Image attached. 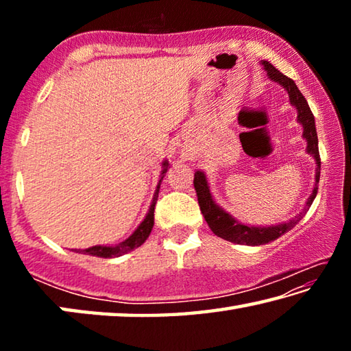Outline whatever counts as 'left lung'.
Wrapping results in <instances>:
<instances>
[{"label": "left lung", "instance_id": "left-lung-1", "mask_svg": "<svg viewBox=\"0 0 351 351\" xmlns=\"http://www.w3.org/2000/svg\"><path fill=\"white\" fill-rule=\"evenodd\" d=\"M265 69L268 71V75L271 80H274L288 91L289 102L295 106L297 110V121H299L302 125H304V138L308 142L306 150L313 158L316 159L317 169H316V184H314L313 193L308 198L304 212H300L294 219H291L288 223L277 224V226H269V228H255V226H246L241 224L234 219L229 213H226L221 207L215 204V201L212 199L209 186H207L206 176L203 171H197L195 173L193 186L197 190L198 197V204L201 213H203L207 224L212 229V232L221 237V239L228 240L230 243H237V245H247V246H258V245H266V243L277 240L278 237L287 234L289 229H293L294 226L300 221L302 217L305 215L310 209L314 198L317 195V184L320 178V156H319V145H317V133H316V125H314V116L308 106L306 99L304 94L300 93L299 88L294 83L293 79H289L280 71L276 69L269 62H263Z\"/></svg>", "mask_w": 351, "mask_h": 351}]
</instances>
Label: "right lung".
I'll use <instances>...</instances> for the list:
<instances>
[{"mask_svg": "<svg viewBox=\"0 0 351 351\" xmlns=\"http://www.w3.org/2000/svg\"><path fill=\"white\" fill-rule=\"evenodd\" d=\"M164 170L161 173V180H159V184L156 187V192L153 195V201H152V206H150V210H148L147 217L144 218V221L139 224V228L134 230V232L128 237L125 241L119 243L117 246H93V247H88V249H83L80 251L82 254H86V255H94V257H102V258H112V257H121V255L127 254L130 251H133V249L139 247L142 243H144L148 235H150L152 229H153V224H154V206H156V201H158V193H159V186H161V181L164 178V173L167 171V162H164Z\"/></svg>", "mask_w": 351, "mask_h": 351, "instance_id": "obj_1", "label": "right lung"}]
</instances>
